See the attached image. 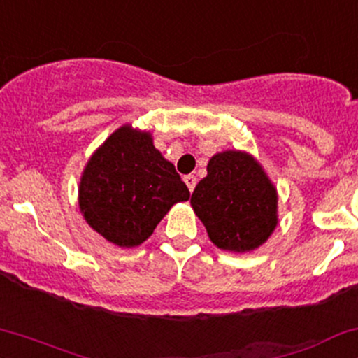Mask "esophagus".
I'll list each match as a JSON object with an SVG mask.
<instances>
[{
    "label": "esophagus",
    "mask_w": 358,
    "mask_h": 358,
    "mask_svg": "<svg viewBox=\"0 0 358 358\" xmlns=\"http://www.w3.org/2000/svg\"><path fill=\"white\" fill-rule=\"evenodd\" d=\"M183 182L187 183L188 190L194 192L195 185H197V176H195V175H187V176H183Z\"/></svg>",
    "instance_id": "1"
}]
</instances>
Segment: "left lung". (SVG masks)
Segmentation results:
<instances>
[{"label": "left lung", "instance_id": "left-lung-1", "mask_svg": "<svg viewBox=\"0 0 358 358\" xmlns=\"http://www.w3.org/2000/svg\"><path fill=\"white\" fill-rule=\"evenodd\" d=\"M210 241L226 251H253L277 226V190L253 156L222 151L207 164V176L190 199Z\"/></svg>", "mask_w": 358, "mask_h": 358}]
</instances>
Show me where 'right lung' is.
Segmentation results:
<instances>
[{
	"mask_svg": "<svg viewBox=\"0 0 358 358\" xmlns=\"http://www.w3.org/2000/svg\"><path fill=\"white\" fill-rule=\"evenodd\" d=\"M190 192L149 132L122 125L93 152L80 182L85 221L120 248L139 246Z\"/></svg>",
	"mask_w": 358,
	"mask_h": 358,
	"instance_id": "right-lung-1",
	"label": "right lung"
}]
</instances>
